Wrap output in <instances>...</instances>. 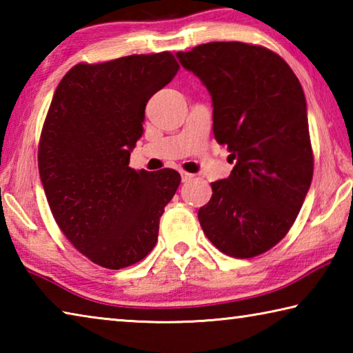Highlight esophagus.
Returning a JSON list of instances; mask_svg holds the SVG:
<instances>
[{
    "label": "esophagus",
    "mask_w": 353,
    "mask_h": 353,
    "mask_svg": "<svg viewBox=\"0 0 353 353\" xmlns=\"http://www.w3.org/2000/svg\"><path fill=\"white\" fill-rule=\"evenodd\" d=\"M181 176H182L183 182H187V181H190V179H193V174H191V172H187V171H181Z\"/></svg>",
    "instance_id": "obj_1"
}]
</instances>
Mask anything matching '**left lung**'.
Returning <instances> with one entry per match:
<instances>
[{
    "label": "left lung",
    "instance_id": "left-lung-1",
    "mask_svg": "<svg viewBox=\"0 0 353 353\" xmlns=\"http://www.w3.org/2000/svg\"><path fill=\"white\" fill-rule=\"evenodd\" d=\"M213 101V134L235 166L212 183L202 230L221 252L252 259L294 224L313 179L302 85L277 52L243 41H210L177 52Z\"/></svg>",
    "mask_w": 353,
    "mask_h": 353
}]
</instances>
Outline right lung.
Returning <instances> with one entry per match:
<instances>
[{"mask_svg":"<svg viewBox=\"0 0 353 353\" xmlns=\"http://www.w3.org/2000/svg\"><path fill=\"white\" fill-rule=\"evenodd\" d=\"M170 51L74 65L62 77L39 141V172L59 229L88 260L128 268L151 252L181 174L129 168L154 93L177 74Z\"/></svg>","mask_w":353,"mask_h":353,"instance_id":"1","label":"right lung"}]
</instances>
